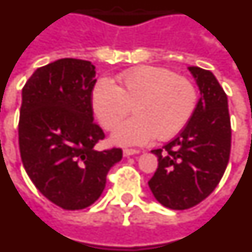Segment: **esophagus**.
Listing matches in <instances>:
<instances>
[{"instance_id": "34e87169", "label": "esophagus", "mask_w": 252, "mask_h": 252, "mask_svg": "<svg viewBox=\"0 0 252 252\" xmlns=\"http://www.w3.org/2000/svg\"><path fill=\"white\" fill-rule=\"evenodd\" d=\"M136 154H139L138 150H132V149H126L123 151V155L126 156H132V155H136Z\"/></svg>"}]
</instances>
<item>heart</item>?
Instances as JSON below:
<instances>
[{"instance_id": "obj_1", "label": "heart", "mask_w": 252, "mask_h": 252, "mask_svg": "<svg viewBox=\"0 0 252 252\" xmlns=\"http://www.w3.org/2000/svg\"><path fill=\"white\" fill-rule=\"evenodd\" d=\"M116 87L100 79L92 92V107L103 129L113 130L130 113L134 115L115 130L118 145H146L154 137L177 136L193 116L197 91L191 80L158 66H139L120 74Z\"/></svg>"}]
</instances>
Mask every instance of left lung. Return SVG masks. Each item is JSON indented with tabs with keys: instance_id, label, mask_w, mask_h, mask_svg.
Returning a JSON list of instances; mask_svg holds the SVG:
<instances>
[{
	"instance_id": "left-lung-1",
	"label": "left lung",
	"mask_w": 252,
	"mask_h": 252,
	"mask_svg": "<svg viewBox=\"0 0 252 252\" xmlns=\"http://www.w3.org/2000/svg\"><path fill=\"white\" fill-rule=\"evenodd\" d=\"M200 100L178 136L152 150L158 165L149 186L165 208L186 210L208 197L219 185L230 154V118L227 94L210 70L189 66Z\"/></svg>"
}]
</instances>
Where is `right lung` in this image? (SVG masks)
<instances>
[{"label":"right lung","instance_id":"1","mask_svg":"<svg viewBox=\"0 0 252 252\" xmlns=\"http://www.w3.org/2000/svg\"><path fill=\"white\" fill-rule=\"evenodd\" d=\"M91 61L60 59L38 67L23 87L19 149L37 189L65 210L94 204L122 149L97 151L105 133L94 122Z\"/></svg>","mask_w":252,"mask_h":252}]
</instances>
